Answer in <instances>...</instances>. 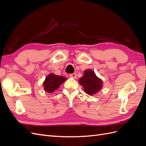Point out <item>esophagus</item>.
Instances as JSON below:
<instances>
[{
	"mask_svg": "<svg viewBox=\"0 0 146 146\" xmlns=\"http://www.w3.org/2000/svg\"><path fill=\"white\" fill-rule=\"evenodd\" d=\"M70 77L73 78H77V74L76 73H72L70 74Z\"/></svg>",
	"mask_w": 146,
	"mask_h": 146,
	"instance_id": "obj_1",
	"label": "esophagus"
}]
</instances>
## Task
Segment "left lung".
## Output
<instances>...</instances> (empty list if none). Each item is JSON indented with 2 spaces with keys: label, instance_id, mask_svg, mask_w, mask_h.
<instances>
[{
  "label": "left lung",
  "instance_id": "1",
  "mask_svg": "<svg viewBox=\"0 0 146 146\" xmlns=\"http://www.w3.org/2000/svg\"><path fill=\"white\" fill-rule=\"evenodd\" d=\"M79 83L84 88L86 93L89 95L97 93L102 86V80L91 70H86L84 72V76L79 79Z\"/></svg>",
  "mask_w": 146,
  "mask_h": 146
}]
</instances>
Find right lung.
Instances as JSON below:
<instances>
[{
  "label": "right lung",
  "mask_w": 146,
  "mask_h": 146,
  "mask_svg": "<svg viewBox=\"0 0 146 146\" xmlns=\"http://www.w3.org/2000/svg\"><path fill=\"white\" fill-rule=\"evenodd\" d=\"M66 80V78L64 77L50 74L49 76L47 77L44 82V90L47 92H52L57 88H58L61 84Z\"/></svg>",
  "instance_id": "obj_1"
}]
</instances>
